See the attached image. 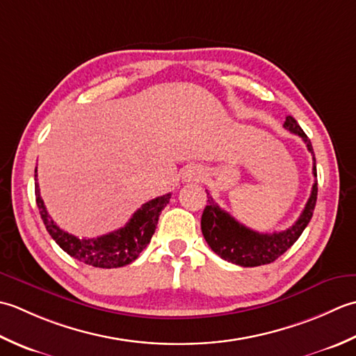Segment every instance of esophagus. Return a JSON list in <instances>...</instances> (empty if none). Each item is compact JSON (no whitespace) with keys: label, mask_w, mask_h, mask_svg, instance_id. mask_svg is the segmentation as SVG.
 <instances>
[{"label":"esophagus","mask_w":356,"mask_h":356,"mask_svg":"<svg viewBox=\"0 0 356 356\" xmlns=\"http://www.w3.org/2000/svg\"><path fill=\"white\" fill-rule=\"evenodd\" d=\"M204 175V170H202L200 165H188V168L183 172V179L184 181H200Z\"/></svg>","instance_id":"esophagus-1"}]
</instances>
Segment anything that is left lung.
I'll use <instances>...</instances> for the list:
<instances>
[{
	"label": "left lung",
	"mask_w": 356,
	"mask_h": 356,
	"mask_svg": "<svg viewBox=\"0 0 356 356\" xmlns=\"http://www.w3.org/2000/svg\"><path fill=\"white\" fill-rule=\"evenodd\" d=\"M284 127L295 135L302 138L306 143L307 150L314 155L310 140L302 132L298 122L293 117H286ZM314 177H316V165L314 155ZM318 195V181L312 186L310 198L307 204L300 215V218L295 221L293 226L282 232H273V234H259L238 222L234 216L229 215L226 210H222L212 197H209L207 192V206L201 216V230L204 235L207 244L210 245L216 255L222 259L229 261L243 267H257L263 264H270L275 259L280 258L282 253L293 245V243L302 234V230L307 227L309 221L314 215Z\"/></svg>",
	"instance_id": "obj_1"
}]
</instances>
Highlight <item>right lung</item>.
Listing matches in <instances>:
<instances>
[{
	"instance_id": "add662e5",
	"label": "right lung",
	"mask_w": 356,
	"mask_h": 356,
	"mask_svg": "<svg viewBox=\"0 0 356 356\" xmlns=\"http://www.w3.org/2000/svg\"><path fill=\"white\" fill-rule=\"evenodd\" d=\"M170 197L172 193H165L163 197L147 201L136 210L124 227L111 232V234L98 238H78L58 227L50 218L44 201L40 195L38 181L35 183L36 206L40 209L41 220L44 222L49 235L70 257L84 264L101 267V269L127 266L140 257V253L150 243L152 235L155 234L159 215L168 206Z\"/></svg>"
}]
</instances>
